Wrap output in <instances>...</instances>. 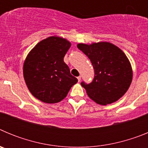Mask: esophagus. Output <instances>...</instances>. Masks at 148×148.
<instances>
[{
	"label": "esophagus",
	"mask_w": 148,
	"mask_h": 148,
	"mask_svg": "<svg viewBox=\"0 0 148 148\" xmlns=\"http://www.w3.org/2000/svg\"><path fill=\"white\" fill-rule=\"evenodd\" d=\"M77 78H78V82H79L81 81V79H82V77L78 76V77H77Z\"/></svg>",
	"instance_id": "obj_1"
}]
</instances>
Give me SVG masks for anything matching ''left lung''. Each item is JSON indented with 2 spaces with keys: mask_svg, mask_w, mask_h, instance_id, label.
<instances>
[{
  "mask_svg": "<svg viewBox=\"0 0 148 148\" xmlns=\"http://www.w3.org/2000/svg\"><path fill=\"white\" fill-rule=\"evenodd\" d=\"M77 47L88 57L94 68L92 82L81 83L89 97L98 104L106 105L125 95L133 78L131 65L125 53L108 42L78 44Z\"/></svg>",
  "mask_w": 148,
  "mask_h": 148,
  "instance_id": "left-lung-1",
  "label": "left lung"
}]
</instances>
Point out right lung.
<instances>
[{
  "label": "right lung",
  "mask_w": 148,
  "mask_h": 148,
  "mask_svg": "<svg viewBox=\"0 0 148 148\" xmlns=\"http://www.w3.org/2000/svg\"><path fill=\"white\" fill-rule=\"evenodd\" d=\"M70 46L66 39L51 36L35 46L24 61L23 77L27 87L43 102H59L78 82L64 61Z\"/></svg>",
  "instance_id": "add662e5"
}]
</instances>
